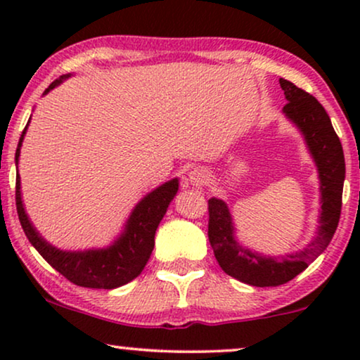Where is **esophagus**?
Returning a JSON list of instances; mask_svg holds the SVG:
<instances>
[{
	"instance_id": "obj_1",
	"label": "esophagus",
	"mask_w": 360,
	"mask_h": 360,
	"mask_svg": "<svg viewBox=\"0 0 360 360\" xmlns=\"http://www.w3.org/2000/svg\"><path fill=\"white\" fill-rule=\"evenodd\" d=\"M208 180V174L206 170L200 169V167H195V169H190L186 172V175L184 176V181L186 185H193V186H201L206 184Z\"/></svg>"
}]
</instances>
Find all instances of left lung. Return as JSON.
Listing matches in <instances>:
<instances>
[{
    "label": "left lung",
    "mask_w": 360,
    "mask_h": 360,
    "mask_svg": "<svg viewBox=\"0 0 360 360\" xmlns=\"http://www.w3.org/2000/svg\"><path fill=\"white\" fill-rule=\"evenodd\" d=\"M278 82L288 101L282 110L283 115L302 132L318 169L321 213L316 238L307 248L298 252L272 257L239 244L228 205L219 198H210L208 238L214 257L226 274L252 287H278L287 283L324 252L336 233L346 179L342 146L326 110L316 98L292 82L285 78H280Z\"/></svg>",
    "instance_id": "1"
}]
</instances>
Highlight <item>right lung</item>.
Listing matches in <instances>:
<instances>
[{"instance_id":"obj_1","label":"right lung","mask_w":360,"mask_h":360,"mask_svg":"<svg viewBox=\"0 0 360 360\" xmlns=\"http://www.w3.org/2000/svg\"><path fill=\"white\" fill-rule=\"evenodd\" d=\"M68 77H72V73L57 78L44 91V95H47L49 91L60 85ZM29 122H31V117H29L21 137H19L16 155H14V160H16V208L29 243L57 272H60L67 280L80 285V287L112 290L129 283L144 270L147 260L154 250L155 231L165 216L170 201L175 198L176 191H179V179H172L149 191L134 206V210L131 211L129 218L124 223V229L108 248L85 250L58 249L42 238L41 233L34 228L31 219H29L26 210H24L18 164Z\"/></svg>"}]
</instances>
